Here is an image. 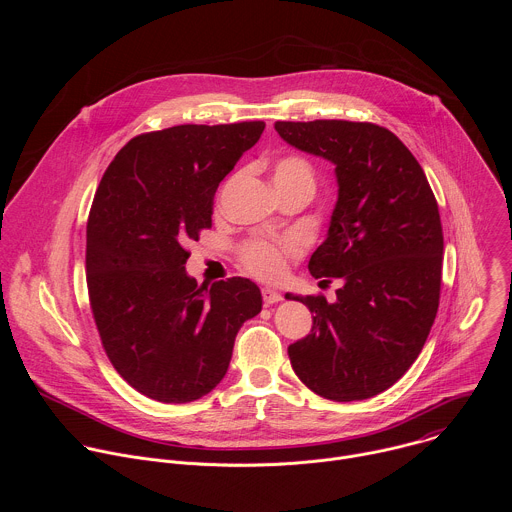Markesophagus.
<instances>
[{"instance_id": "1", "label": "esophagus", "mask_w": 512, "mask_h": 512, "mask_svg": "<svg viewBox=\"0 0 512 512\" xmlns=\"http://www.w3.org/2000/svg\"><path fill=\"white\" fill-rule=\"evenodd\" d=\"M261 298H263V304H265V306H271V304H277V302L283 300V296L279 294V291H275V289H271V287H263V289H261Z\"/></svg>"}]
</instances>
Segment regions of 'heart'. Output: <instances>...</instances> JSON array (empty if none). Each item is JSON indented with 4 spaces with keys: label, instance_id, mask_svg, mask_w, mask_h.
Here are the masks:
<instances>
[{
    "label": "heart",
    "instance_id": "obj_1",
    "mask_svg": "<svg viewBox=\"0 0 512 512\" xmlns=\"http://www.w3.org/2000/svg\"><path fill=\"white\" fill-rule=\"evenodd\" d=\"M273 186L277 192L298 190L308 196L316 190V168L304 156L287 154L273 162ZM302 247L298 241L271 243L263 239L247 241L239 249L241 265L255 277L265 281H279L285 277L289 259L300 255Z\"/></svg>",
    "mask_w": 512,
    "mask_h": 512
}]
</instances>
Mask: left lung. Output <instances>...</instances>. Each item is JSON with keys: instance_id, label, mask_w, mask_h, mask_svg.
<instances>
[{"instance_id": "1", "label": "left lung", "mask_w": 512, "mask_h": 512, "mask_svg": "<svg viewBox=\"0 0 512 512\" xmlns=\"http://www.w3.org/2000/svg\"><path fill=\"white\" fill-rule=\"evenodd\" d=\"M294 148L336 166L338 202L310 273L340 277L336 302L291 296L314 314L289 344L291 369L316 395L362 401L395 385L419 356L442 291L444 233L423 168L387 127L369 121H277ZM330 283V279H324Z\"/></svg>"}]
</instances>
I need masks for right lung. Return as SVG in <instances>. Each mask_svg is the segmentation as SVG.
<instances>
[{
  "instance_id": "right-lung-1",
  "label": "right lung",
  "mask_w": 512,
  "mask_h": 512,
  "mask_svg": "<svg viewBox=\"0 0 512 512\" xmlns=\"http://www.w3.org/2000/svg\"><path fill=\"white\" fill-rule=\"evenodd\" d=\"M263 121L176 125L129 139L105 170L87 223L91 312L113 369L141 395L190 403L227 375L235 336L261 312L245 277L198 285L188 243L212 227L221 180Z\"/></svg>"
}]
</instances>
